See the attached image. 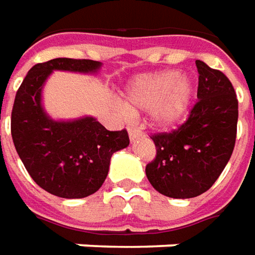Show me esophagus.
I'll return each instance as SVG.
<instances>
[{
	"instance_id": "34e87169",
	"label": "esophagus",
	"mask_w": 255,
	"mask_h": 255,
	"mask_svg": "<svg viewBox=\"0 0 255 255\" xmlns=\"http://www.w3.org/2000/svg\"><path fill=\"white\" fill-rule=\"evenodd\" d=\"M128 131H129V137H130V140H134V138H137L138 136L143 134V130H141L140 128H136V126H129V128H128Z\"/></svg>"
}]
</instances>
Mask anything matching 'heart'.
<instances>
[{
  "label": "heart",
  "instance_id": "obj_1",
  "mask_svg": "<svg viewBox=\"0 0 255 255\" xmlns=\"http://www.w3.org/2000/svg\"><path fill=\"white\" fill-rule=\"evenodd\" d=\"M191 98L190 79L179 76L176 71H164L133 80L125 91L124 107L128 111L152 110L159 126H169L184 117Z\"/></svg>",
  "mask_w": 255,
  "mask_h": 255
}]
</instances>
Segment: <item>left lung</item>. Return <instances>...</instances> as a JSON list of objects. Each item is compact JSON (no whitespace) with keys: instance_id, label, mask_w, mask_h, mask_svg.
Listing matches in <instances>:
<instances>
[{"instance_id":"1","label":"left lung","mask_w":255,"mask_h":255,"mask_svg":"<svg viewBox=\"0 0 255 255\" xmlns=\"http://www.w3.org/2000/svg\"><path fill=\"white\" fill-rule=\"evenodd\" d=\"M197 103L178 129L154 133L155 158L145 166L152 187L172 198L197 197L222 173L236 143L239 103L231 80L196 61Z\"/></svg>"}]
</instances>
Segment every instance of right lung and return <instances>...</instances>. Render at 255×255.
I'll return each mask as SVG.
<instances>
[{
    "mask_svg": "<svg viewBox=\"0 0 255 255\" xmlns=\"http://www.w3.org/2000/svg\"><path fill=\"white\" fill-rule=\"evenodd\" d=\"M91 59L55 58L26 75L10 115V134L26 171L41 189L62 198H83L103 186L112 154L129 145L126 129L111 131L94 118L55 122L41 107V87L52 71L96 72Z\"/></svg>",
    "mask_w": 255,
    "mask_h": 255,
    "instance_id": "right-lung-1",
    "label": "right lung"
}]
</instances>
